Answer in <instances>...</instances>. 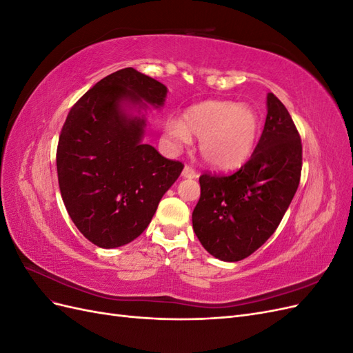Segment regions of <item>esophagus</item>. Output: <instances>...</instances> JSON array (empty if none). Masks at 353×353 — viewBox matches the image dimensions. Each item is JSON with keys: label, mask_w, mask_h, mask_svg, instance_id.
I'll list each match as a JSON object with an SVG mask.
<instances>
[{"label": "esophagus", "mask_w": 353, "mask_h": 353, "mask_svg": "<svg viewBox=\"0 0 353 353\" xmlns=\"http://www.w3.org/2000/svg\"><path fill=\"white\" fill-rule=\"evenodd\" d=\"M183 176H184V178H196V176H197V172L194 170V168H191V166L185 165L184 169H183Z\"/></svg>", "instance_id": "obj_1"}]
</instances>
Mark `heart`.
Returning <instances> with one entry per match:
<instances>
[{
  "label": "heart",
  "mask_w": 353,
  "mask_h": 353,
  "mask_svg": "<svg viewBox=\"0 0 353 353\" xmlns=\"http://www.w3.org/2000/svg\"><path fill=\"white\" fill-rule=\"evenodd\" d=\"M261 131L259 116L252 108L232 101H205L184 113V121L170 119L165 135L174 147L200 140L199 148L205 162L216 169L243 165L252 154Z\"/></svg>",
  "instance_id": "b5f03b06"
}]
</instances>
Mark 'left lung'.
Returning <instances> with one entry per match:
<instances>
[{"instance_id": "8db88e82", "label": "left lung", "mask_w": 353, "mask_h": 353, "mask_svg": "<svg viewBox=\"0 0 353 353\" xmlns=\"http://www.w3.org/2000/svg\"><path fill=\"white\" fill-rule=\"evenodd\" d=\"M268 114L250 159L232 174L200 175L193 230L212 256L237 262L268 240L296 194L302 141L285 105L268 94Z\"/></svg>"}]
</instances>
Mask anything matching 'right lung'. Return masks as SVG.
Listing matches in <instances>:
<instances>
[{
    "label": "right lung",
    "instance_id": "1",
    "mask_svg": "<svg viewBox=\"0 0 353 353\" xmlns=\"http://www.w3.org/2000/svg\"><path fill=\"white\" fill-rule=\"evenodd\" d=\"M166 87L132 68L103 78L73 104L57 145L63 203L85 239L103 249L131 243L148 227L184 165L141 141L145 121L122 101L162 105Z\"/></svg>",
    "mask_w": 353,
    "mask_h": 353
}]
</instances>
